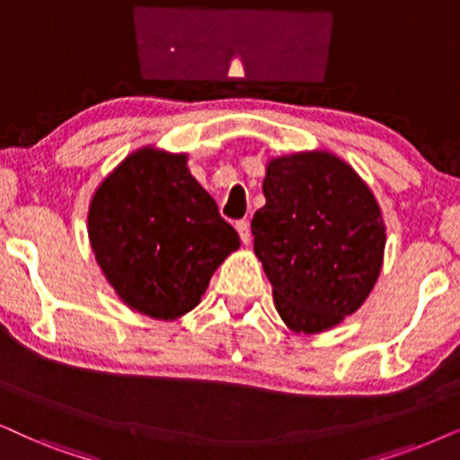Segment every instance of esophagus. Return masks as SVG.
<instances>
[{
  "label": "esophagus",
  "mask_w": 460,
  "mask_h": 460,
  "mask_svg": "<svg viewBox=\"0 0 460 460\" xmlns=\"http://www.w3.org/2000/svg\"><path fill=\"white\" fill-rule=\"evenodd\" d=\"M235 229H237V234H240L242 242L248 243V242H250V225L246 223V220H237Z\"/></svg>",
  "instance_id": "esophagus-1"
}]
</instances>
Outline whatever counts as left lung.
<instances>
[{
  "mask_svg": "<svg viewBox=\"0 0 460 460\" xmlns=\"http://www.w3.org/2000/svg\"><path fill=\"white\" fill-rule=\"evenodd\" d=\"M250 231L273 304L295 333L329 331L365 304L385 263L386 225L344 159L301 150L267 161Z\"/></svg>",
  "mask_w": 460,
  "mask_h": 460,
  "instance_id": "obj_1",
  "label": "left lung"
}]
</instances>
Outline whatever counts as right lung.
Segmentation results:
<instances>
[{
  "label": "right lung",
  "instance_id": "right-lung-1",
  "mask_svg": "<svg viewBox=\"0 0 460 460\" xmlns=\"http://www.w3.org/2000/svg\"><path fill=\"white\" fill-rule=\"evenodd\" d=\"M187 161L150 144L133 150L89 203L102 273L127 307L155 321H176L199 305L214 271L240 248Z\"/></svg>",
  "mask_w": 460,
  "mask_h": 460
}]
</instances>
